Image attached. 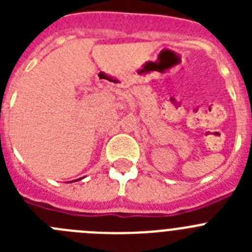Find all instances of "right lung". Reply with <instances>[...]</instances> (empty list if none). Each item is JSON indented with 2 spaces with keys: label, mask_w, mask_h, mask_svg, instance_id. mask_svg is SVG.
<instances>
[{
  "label": "right lung",
  "mask_w": 252,
  "mask_h": 252,
  "mask_svg": "<svg viewBox=\"0 0 252 252\" xmlns=\"http://www.w3.org/2000/svg\"><path fill=\"white\" fill-rule=\"evenodd\" d=\"M77 180H81V179H77ZM74 182H75V180H74Z\"/></svg>",
  "instance_id": "1"
}]
</instances>
